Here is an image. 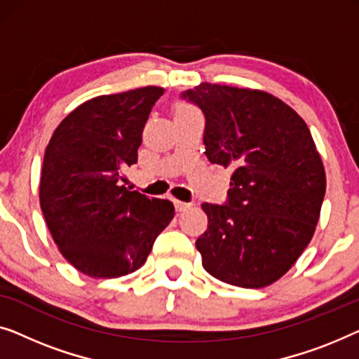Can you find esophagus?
<instances>
[{
  "label": "esophagus",
  "instance_id": "obj_1",
  "mask_svg": "<svg viewBox=\"0 0 359 359\" xmlns=\"http://www.w3.org/2000/svg\"><path fill=\"white\" fill-rule=\"evenodd\" d=\"M174 206H175V210L179 211V213H182V211H185V210L190 208V203H185V201H179V200H174Z\"/></svg>",
  "mask_w": 359,
  "mask_h": 359
}]
</instances>
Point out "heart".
<instances>
[{"label":"heart","mask_w":359,"mask_h":359,"mask_svg":"<svg viewBox=\"0 0 359 359\" xmlns=\"http://www.w3.org/2000/svg\"><path fill=\"white\" fill-rule=\"evenodd\" d=\"M179 112H194V110L189 109V107H185V105H184V107H179Z\"/></svg>","instance_id":"b5f03b06"}]
</instances>
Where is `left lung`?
Instances as JSON below:
<instances>
[{"instance_id":"1","label":"left lung","mask_w":359,"mask_h":359,"mask_svg":"<svg viewBox=\"0 0 359 359\" xmlns=\"http://www.w3.org/2000/svg\"><path fill=\"white\" fill-rule=\"evenodd\" d=\"M205 115V154L231 169L224 205L203 203V269L241 287L280 280L314 236L325 170L304 120L264 90L201 83L182 93Z\"/></svg>"}]
</instances>
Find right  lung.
Masks as SVG:
<instances>
[{
	"instance_id": "right-lung-1",
	"label": "right lung",
	"mask_w": 359,
	"mask_h": 359,
	"mask_svg": "<svg viewBox=\"0 0 359 359\" xmlns=\"http://www.w3.org/2000/svg\"><path fill=\"white\" fill-rule=\"evenodd\" d=\"M163 88L86 100L67 115L45 149L40 208L62 255L93 278L133 273L174 218L169 200L123 185L138 161L141 133Z\"/></svg>"
}]
</instances>
